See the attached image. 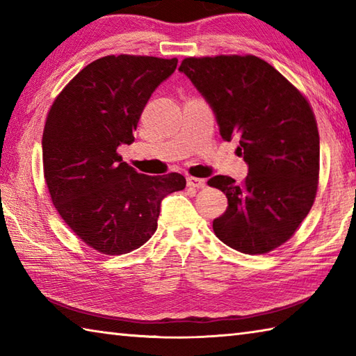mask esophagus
<instances>
[{
    "label": "esophagus",
    "mask_w": 356,
    "mask_h": 356,
    "mask_svg": "<svg viewBox=\"0 0 356 356\" xmlns=\"http://www.w3.org/2000/svg\"><path fill=\"white\" fill-rule=\"evenodd\" d=\"M187 186L193 187V189H203V187H206V181L195 177H187Z\"/></svg>",
    "instance_id": "esophagus-1"
}]
</instances>
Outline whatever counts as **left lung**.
<instances>
[{
	"mask_svg": "<svg viewBox=\"0 0 356 356\" xmlns=\"http://www.w3.org/2000/svg\"><path fill=\"white\" fill-rule=\"evenodd\" d=\"M179 71L216 113L221 138L238 139L237 155L248 164L241 184L225 175L207 181L227 198L213 232L251 256L276 250L298 231L316 198L319 133L310 104L256 56L187 57Z\"/></svg>",
	"mask_w": 356,
	"mask_h": 356,
	"instance_id": "obj_1",
	"label": "left lung"
}]
</instances>
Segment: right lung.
Segmentation results:
<instances>
[{
  "instance_id": "1",
  "label": "right lung",
  "mask_w": 356,
  "mask_h": 356,
  "mask_svg": "<svg viewBox=\"0 0 356 356\" xmlns=\"http://www.w3.org/2000/svg\"><path fill=\"white\" fill-rule=\"evenodd\" d=\"M178 58L106 56L86 65L54 100L43 130V173L52 204L100 254L138 250L156 231L161 201L183 191L179 173H138L118 153L135 140L152 92Z\"/></svg>"
}]
</instances>
